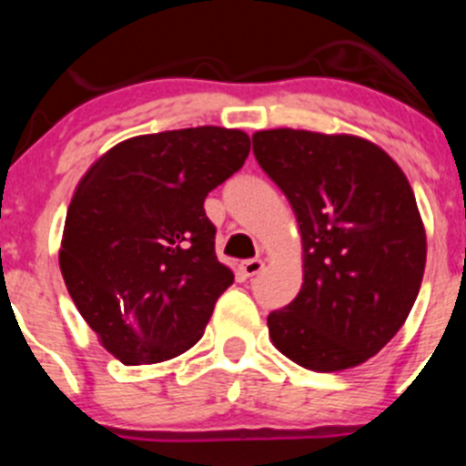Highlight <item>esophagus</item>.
<instances>
[{"label":"esophagus","mask_w":466,"mask_h":466,"mask_svg":"<svg viewBox=\"0 0 466 466\" xmlns=\"http://www.w3.org/2000/svg\"><path fill=\"white\" fill-rule=\"evenodd\" d=\"M263 270V261L261 259H250V261H243L241 263V272L246 277H255L259 275V272Z\"/></svg>","instance_id":"obj_1"}]
</instances>
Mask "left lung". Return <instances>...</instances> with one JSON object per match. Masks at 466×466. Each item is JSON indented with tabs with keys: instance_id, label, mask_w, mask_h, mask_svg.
I'll return each mask as SVG.
<instances>
[{
	"instance_id": "8db88e82",
	"label": "left lung",
	"mask_w": 466,
	"mask_h": 466,
	"mask_svg": "<svg viewBox=\"0 0 466 466\" xmlns=\"http://www.w3.org/2000/svg\"><path fill=\"white\" fill-rule=\"evenodd\" d=\"M252 150L302 237V289L268 316L272 345L313 372L359 368L392 340L420 293L426 229L410 182L356 135L259 130Z\"/></svg>"
}]
</instances>
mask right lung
I'll use <instances>...</instances> for the list:
<instances>
[{"label":"right lung","mask_w":466,"mask_h":466,"mask_svg":"<svg viewBox=\"0 0 466 466\" xmlns=\"http://www.w3.org/2000/svg\"><path fill=\"white\" fill-rule=\"evenodd\" d=\"M248 153L237 128L167 130L112 146L78 180L60 270L83 320L124 365L176 359L203 338L234 281L203 205Z\"/></svg>","instance_id":"1"}]
</instances>
